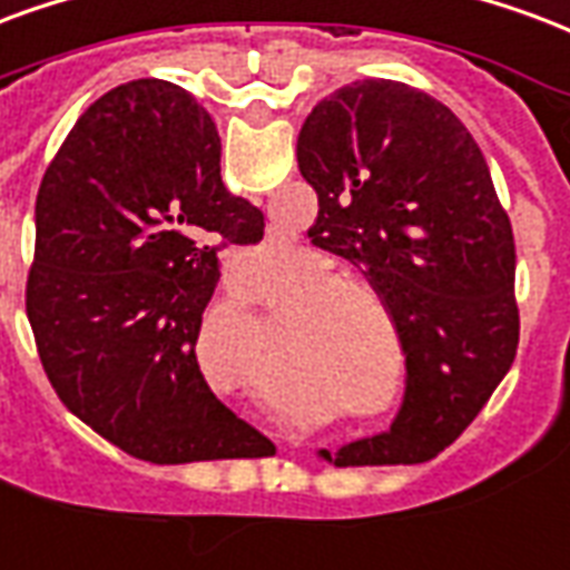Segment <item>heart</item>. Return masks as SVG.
<instances>
[{"label":"heart","mask_w":570,"mask_h":570,"mask_svg":"<svg viewBox=\"0 0 570 570\" xmlns=\"http://www.w3.org/2000/svg\"><path fill=\"white\" fill-rule=\"evenodd\" d=\"M272 256L274 250H263L256 263H268ZM293 292L297 296L284 305L286 320L281 323L284 344L341 353L350 371V390L362 399L381 395L386 383V362L377 338V323L368 307V302L381 307L377 289L360 277H344V268L326 256L307 253L305 263L268 293V302L277 305Z\"/></svg>","instance_id":"b5f03b06"}]
</instances>
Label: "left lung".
Returning a JSON list of instances; mask_svg holds the SVG:
<instances>
[{
	"instance_id": "8db88e82",
	"label": "left lung",
	"mask_w": 570,
	"mask_h": 570,
	"mask_svg": "<svg viewBox=\"0 0 570 570\" xmlns=\"http://www.w3.org/2000/svg\"><path fill=\"white\" fill-rule=\"evenodd\" d=\"M317 189L311 242L365 265L404 350V399L381 435L317 456L332 465L423 462L480 414L520 344L513 229L478 141L407 83L353 81L298 132Z\"/></svg>"
}]
</instances>
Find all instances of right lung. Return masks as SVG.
<instances>
[{"instance_id": "add662e5", "label": "right lung", "mask_w": 570, "mask_h": 570, "mask_svg": "<svg viewBox=\"0 0 570 570\" xmlns=\"http://www.w3.org/2000/svg\"><path fill=\"white\" fill-rule=\"evenodd\" d=\"M263 229V210L223 184L217 126L184 87L141 78L96 99L36 199L27 314L60 402L154 465L265 446L196 360L217 250Z\"/></svg>"}]
</instances>
